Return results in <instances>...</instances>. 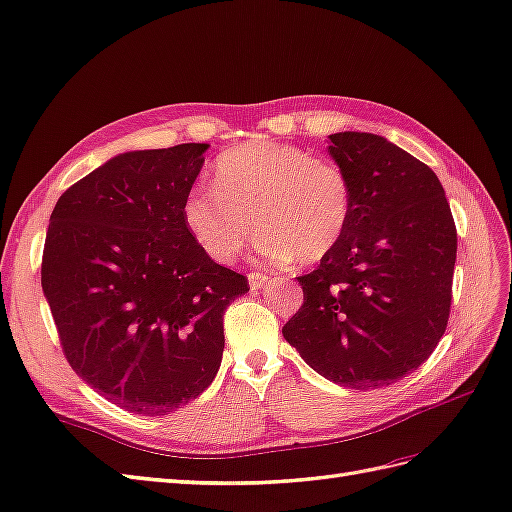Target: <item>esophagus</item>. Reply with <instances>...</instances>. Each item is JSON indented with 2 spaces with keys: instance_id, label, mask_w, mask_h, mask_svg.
Wrapping results in <instances>:
<instances>
[{
  "instance_id": "esophagus-1",
  "label": "esophagus",
  "mask_w": 512,
  "mask_h": 512,
  "mask_svg": "<svg viewBox=\"0 0 512 512\" xmlns=\"http://www.w3.org/2000/svg\"><path fill=\"white\" fill-rule=\"evenodd\" d=\"M268 281H270V275H266V272L255 270V272H251V275H248V283H251L253 290L264 288V285H266Z\"/></svg>"
}]
</instances>
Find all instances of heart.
<instances>
[{
	"label": "heart",
	"instance_id": "1",
	"mask_svg": "<svg viewBox=\"0 0 512 512\" xmlns=\"http://www.w3.org/2000/svg\"><path fill=\"white\" fill-rule=\"evenodd\" d=\"M355 209L349 174L303 148L251 141L213 163V187L194 185L183 198V222L213 261L231 264L264 229L257 251L272 261L314 264L334 253Z\"/></svg>",
	"mask_w": 512,
	"mask_h": 512
}]
</instances>
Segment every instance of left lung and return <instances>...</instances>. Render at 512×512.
<instances>
[{
    "label": "left lung",
    "mask_w": 512,
    "mask_h": 512,
    "mask_svg": "<svg viewBox=\"0 0 512 512\" xmlns=\"http://www.w3.org/2000/svg\"><path fill=\"white\" fill-rule=\"evenodd\" d=\"M355 209L347 235L303 285L283 338L340 386H388L430 358L451 312L458 233L445 189L412 154L371 133L331 135Z\"/></svg>",
    "instance_id": "left-lung-1"
}]
</instances>
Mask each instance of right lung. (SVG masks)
<instances>
[{"label": "right lung", "mask_w": 512, "mask_h": 512, "mask_svg": "<svg viewBox=\"0 0 512 512\" xmlns=\"http://www.w3.org/2000/svg\"><path fill=\"white\" fill-rule=\"evenodd\" d=\"M207 144L126 152L58 198L41 285L69 366L128 412L161 417L216 377L224 312L248 292L183 222Z\"/></svg>", "instance_id": "add662e5"}]
</instances>
